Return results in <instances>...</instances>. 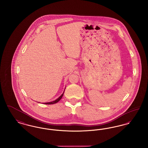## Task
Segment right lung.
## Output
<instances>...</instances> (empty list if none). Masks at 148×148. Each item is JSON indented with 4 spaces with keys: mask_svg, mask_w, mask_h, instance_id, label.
<instances>
[{
    "mask_svg": "<svg viewBox=\"0 0 148 148\" xmlns=\"http://www.w3.org/2000/svg\"><path fill=\"white\" fill-rule=\"evenodd\" d=\"M64 92H63V93L57 99H56V100H54V101H51V102H48V103H43L44 104H56V103H58L61 99H62V98L63 97V94H64Z\"/></svg>",
    "mask_w": 148,
    "mask_h": 148,
    "instance_id": "obj_1",
    "label": "right lung"
}]
</instances>
